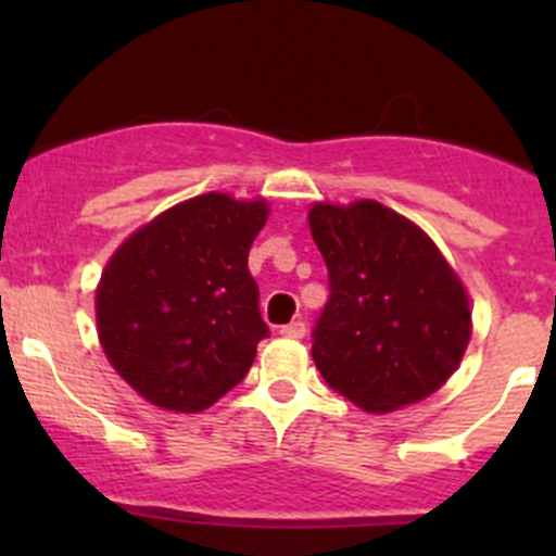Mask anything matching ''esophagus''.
Returning <instances> with one entry per match:
<instances>
[{
	"label": "esophagus",
	"mask_w": 556,
	"mask_h": 556,
	"mask_svg": "<svg viewBox=\"0 0 556 556\" xmlns=\"http://www.w3.org/2000/svg\"><path fill=\"white\" fill-rule=\"evenodd\" d=\"M282 336H288V339H304L306 336V323H301V319H293V323L282 325V330H279Z\"/></svg>",
	"instance_id": "34e87169"
}]
</instances>
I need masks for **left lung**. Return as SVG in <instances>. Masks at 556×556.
<instances>
[{"instance_id": "obj_1", "label": "left lung", "mask_w": 556, "mask_h": 556, "mask_svg": "<svg viewBox=\"0 0 556 556\" xmlns=\"http://www.w3.org/2000/svg\"><path fill=\"white\" fill-rule=\"evenodd\" d=\"M309 228L330 290L312 357L330 390L374 414L439 390L470 339L468 295L444 255L377 201L317 204Z\"/></svg>"}]
</instances>
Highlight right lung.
<instances>
[{
    "label": "right lung",
    "mask_w": 556,
    "mask_h": 556,
    "mask_svg": "<svg viewBox=\"0 0 556 556\" xmlns=\"http://www.w3.org/2000/svg\"><path fill=\"white\" fill-rule=\"evenodd\" d=\"M263 201L206 193L172 206L112 255L97 290L104 355L150 403L193 414L233 390L268 336L247 255Z\"/></svg>",
    "instance_id": "add662e5"
}]
</instances>
